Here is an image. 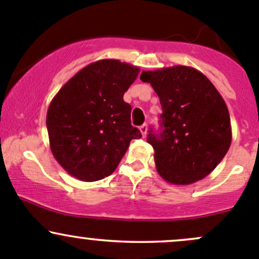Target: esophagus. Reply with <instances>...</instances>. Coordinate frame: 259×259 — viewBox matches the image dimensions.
<instances>
[{
	"instance_id": "esophagus-1",
	"label": "esophagus",
	"mask_w": 259,
	"mask_h": 259,
	"mask_svg": "<svg viewBox=\"0 0 259 259\" xmlns=\"http://www.w3.org/2000/svg\"><path fill=\"white\" fill-rule=\"evenodd\" d=\"M139 129H140V133H142L143 138H145V137H146V133H148V125H146V124H143L142 126L139 127Z\"/></svg>"
}]
</instances>
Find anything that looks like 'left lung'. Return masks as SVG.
<instances>
[{
    "instance_id": "obj_1",
    "label": "left lung",
    "mask_w": 259,
    "mask_h": 259,
    "mask_svg": "<svg viewBox=\"0 0 259 259\" xmlns=\"http://www.w3.org/2000/svg\"><path fill=\"white\" fill-rule=\"evenodd\" d=\"M159 96L161 133L149 132L154 161L165 182L188 185L210 174L232 142L228 108L210 80L190 66L143 71Z\"/></svg>"
}]
</instances>
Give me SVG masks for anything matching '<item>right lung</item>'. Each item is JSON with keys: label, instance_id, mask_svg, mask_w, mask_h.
Wrapping results in <instances>:
<instances>
[{"label": "right lung", "instance_id": "right-lung-1", "mask_svg": "<svg viewBox=\"0 0 259 259\" xmlns=\"http://www.w3.org/2000/svg\"><path fill=\"white\" fill-rule=\"evenodd\" d=\"M139 67L119 60H99L81 69L55 95L46 115L50 149L75 178L96 182L114 173L133 139L132 106L122 96Z\"/></svg>", "mask_w": 259, "mask_h": 259}]
</instances>
